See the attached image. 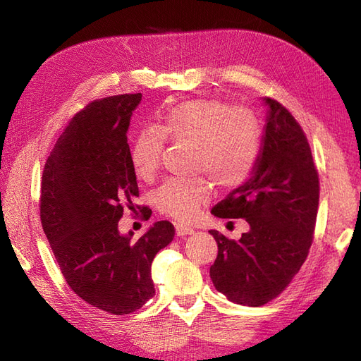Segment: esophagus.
<instances>
[{
    "mask_svg": "<svg viewBox=\"0 0 361 361\" xmlns=\"http://www.w3.org/2000/svg\"><path fill=\"white\" fill-rule=\"evenodd\" d=\"M191 233H194V228H191L188 226H183V224L176 226V235L178 236H187V235H191Z\"/></svg>",
    "mask_w": 361,
    "mask_h": 361,
    "instance_id": "34e87169",
    "label": "esophagus"
}]
</instances>
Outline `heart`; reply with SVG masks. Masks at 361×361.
<instances>
[{
	"label": "heart",
	"mask_w": 361,
	"mask_h": 361,
	"mask_svg": "<svg viewBox=\"0 0 361 361\" xmlns=\"http://www.w3.org/2000/svg\"><path fill=\"white\" fill-rule=\"evenodd\" d=\"M166 137L194 146V170L207 174L223 190L239 188L250 179L262 146L259 120L250 110L218 99L182 102L164 117L161 130L143 129L135 137L130 164L138 178L155 176ZM209 199L211 185L203 176L166 180L154 195L159 212L180 221L192 220Z\"/></svg>",
	"instance_id": "obj_1"
}]
</instances>
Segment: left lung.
I'll use <instances>...</instances> for the list:
<instances>
[{
    "label": "left lung",
    "instance_id": "8db88e82",
    "mask_svg": "<svg viewBox=\"0 0 361 361\" xmlns=\"http://www.w3.org/2000/svg\"><path fill=\"white\" fill-rule=\"evenodd\" d=\"M265 102L264 147L253 178L211 211L250 224L239 241L211 231L218 255L209 274L218 292L251 307L277 298L298 274L319 206V176L307 137L286 106L272 97Z\"/></svg>",
    "mask_w": 361,
    "mask_h": 361
}]
</instances>
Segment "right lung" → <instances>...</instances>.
I'll list each match as a JSON object with an SVG mask.
<instances>
[{"label":"right lung","mask_w":361,"mask_h":361,"mask_svg":"<svg viewBox=\"0 0 361 361\" xmlns=\"http://www.w3.org/2000/svg\"><path fill=\"white\" fill-rule=\"evenodd\" d=\"M141 93L108 96L85 105L59 137L42 176L40 221L61 274L81 300L111 314H129L155 295L152 260L174 236L158 221L133 241L118 233L138 185L126 130Z\"/></svg>","instance_id":"right-lung-1"}]
</instances>
